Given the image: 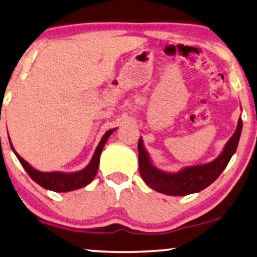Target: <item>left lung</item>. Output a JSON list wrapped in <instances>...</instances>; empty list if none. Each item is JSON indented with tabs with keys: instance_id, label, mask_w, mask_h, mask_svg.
<instances>
[{
	"instance_id": "8db88e82",
	"label": "left lung",
	"mask_w": 257,
	"mask_h": 257,
	"mask_svg": "<svg viewBox=\"0 0 257 257\" xmlns=\"http://www.w3.org/2000/svg\"><path fill=\"white\" fill-rule=\"evenodd\" d=\"M242 132V119L238 118L236 130L224 145L222 152L210 163L182 167L178 172H166L154 166L149 152L144 146L143 138L139 139V172L143 180L154 191L163 194L182 196L198 193L219 178L227 167L230 158L236 152Z\"/></svg>"
}]
</instances>
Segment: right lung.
Returning a JSON list of instances; mask_svg holds the SVG:
<instances>
[{"mask_svg":"<svg viewBox=\"0 0 257 257\" xmlns=\"http://www.w3.org/2000/svg\"><path fill=\"white\" fill-rule=\"evenodd\" d=\"M117 128L108 130L105 132V135L101 137L99 144H98L96 151H94L92 159L90 160V163L87 164L83 170L77 171V172H41L34 168L31 165L23 159L22 157L19 156V153L16 152L14 149L12 140L9 138L10 147H12L13 152L15 153L17 159L20 160L21 165H22L24 170L27 171V173L29 174V177L45 189L54 192H71L75 189H79L85 187L86 185H89L91 181L93 180L96 177L98 167H99V160H100V153L103 151L105 144H106L108 137L113 133Z\"/></svg>","mask_w":257,"mask_h":257,"instance_id":"obj_1","label":"right lung"}]
</instances>
